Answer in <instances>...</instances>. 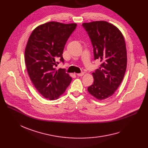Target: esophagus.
Returning <instances> with one entry per match:
<instances>
[{"label":"esophagus","instance_id":"esophagus-1","mask_svg":"<svg viewBox=\"0 0 148 148\" xmlns=\"http://www.w3.org/2000/svg\"><path fill=\"white\" fill-rule=\"evenodd\" d=\"M77 75L79 76V77H82L84 75V73H79V74H77Z\"/></svg>","mask_w":148,"mask_h":148}]
</instances>
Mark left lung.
<instances>
[{"mask_svg": "<svg viewBox=\"0 0 148 148\" xmlns=\"http://www.w3.org/2000/svg\"><path fill=\"white\" fill-rule=\"evenodd\" d=\"M94 47V59L101 62L92 73L94 82L89 94L99 100L111 97L121 84L127 69V56L123 36L119 29L105 21L84 23Z\"/></svg>", "mask_w": 148, "mask_h": 148, "instance_id": "obj_1", "label": "left lung"}]
</instances>
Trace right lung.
<instances>
[{
    "label": "right lung",
    "instance_id": "1",
    "mask_svg": "<svg viewBox=\"0 0 148 148\" xmlns=\"http://www.w3.org/2000/svg\"><path fill=\"white\" fill-rule=\"evenodd\" d=\"M77 27L75 23L50 21L36 27L30 35L25 52L27 71L34 86L50 100L59 98L71 82L64 69L55 71L65 45Z\"/></svg>",
    "mask_w": 148,
    "mask_h": 148
}]
</instances>
